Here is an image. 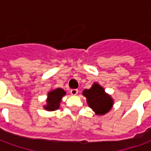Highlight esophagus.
<instances>
[{"label":"esophagus","instance_id":"obj_1","mask_svg":"<svg viewBox=\"0 0 151 151\" xmlns=\"http://www.w3.org/2000/svg\"><path fill=\"white\" fill-rule=\"evenodd\" d=\"M70 93H71V95H78V90H77V89H72V90L70 91Z\"/></svg>","mask_w":151,"mask_h":151}]
</instances>
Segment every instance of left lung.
Listing matches in <instances>:
<instances>
[{
    "label": "left lung",
    "instance_id": "8db88e82",
    "mask_svg": "<svg viewBox=\"0 0 151 151\" xmlns=\"http://www.w3.org/2000/svg\"><path fill=\"white\" fill-rule=\"evenodd\" d=\"M82 95L86 98L89 107L99 116L107 114L113 106V99L97 82H95L90 89H85L82 91Z\"/></svg>",
    "mask_w": 151,
    "mask_h": 151
}]
</instances>
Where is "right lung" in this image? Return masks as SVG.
I'll return each mask as SVG.
<instances>
[{
  "mask_svg": "<svg viewBox=\"0 0 151 151\" xmlns=\"http://www.w3.org/2000/svg\"><path fill=\"white\" fill-rule=\"evenodd\" d=\"M66 95V92L62 88H56L47 92L46 104L43 105V108L47 111H55L60 108V102L63 96Z\"/></svg>",
  "mask_w": 151,
  "mask_h": 151,
  "instance_id": "1",
  "label": "right lung"
}]
</instances>
